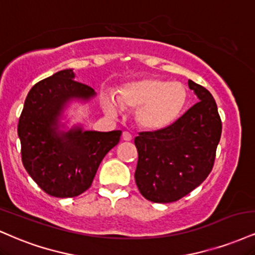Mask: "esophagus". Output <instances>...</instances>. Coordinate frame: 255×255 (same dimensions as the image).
Returning a JSON list of instances; mask_svg holds the SVG:
<instances>
[{
    "label": "esophagus",
    "instance_id": "1",
    "mask_svg": "<svg viewBox=\"0 0 255 255\" xmlns=\"http://www.w3.org/2000/svg\"><path fill=\"white\" fill-rule=\"evenodd\" d=\"M131 137H133V136H131V134L128 133V131H124V133H122V140L130 141Z\"/></svg>",
    "mask_w": 255,
    "mask_h": 255
}]
</instances>
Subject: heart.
I'll list each match as a JSON object with an SVG mask.
<instances>
[{
    "label": "heart",
    "mask_w": 255,
    "mask_h": 255,
    "mask_svg": "<svg viewBox=\"0 0 255 255\" xmlns=\"http://www.w3.org/2000/svg\"><path fill=\"white\" fill-rule=\"evenodd\" d=\"M189 101L188 88L180 82L143 78L126 84L119 100L113 95L104 98V108L113 115L121 112V104L136 109L137 124L148 130H160L176 122Z\"/></svg>",
    "instance_id": "heart-1"
}]
</instances>
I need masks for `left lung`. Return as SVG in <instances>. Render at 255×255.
I'll list each match as a JSON object with an SVG mask.
<instances>
[{"instance_id":"8db88e82","label":"left lung","mask_w":255,"mask_h":255,"mask_svg":"<svg viewBox=\"0 0 255 255\" xmlns=\"http://www.w3.org/2000/svg\"><path fill=\"white\" fill-rule=\"evenodd\" d=\"M199 102L164 129L135 137V183L140 194L154 203H171L186 196L209 176L220 142L222 122L213 95L188 82Z\"/></svg>"}]
</instances>
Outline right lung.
I'll return each instance as SVG.
<instances>
[{"instance_id":"add662e5","label":"right lung","mask_w":255,"mask_h":255,"mask_svg":"<svg viewBox=\"0 0 255 255\" xmlns=\"http://www.w3.org/2000/svg\"><path fill=\"white\" fill-rule=\"evenodd\" d=\"M71 69L42 79L29 90L17 125L21 158L39 188L53 197H76L91 186L101 161L119 143L121 130H59L58 118L72 98L90 100L95 90L76 82Z\"/></svg>"}]
</instances>
